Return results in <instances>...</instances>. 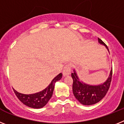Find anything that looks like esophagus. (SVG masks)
I'll list each match as a JSON object with an SVG mask.
<instances>
[{"instance_id":"34e87169","label":"esophagus","mask_w":124,"mask_h":124,"mask_svg":"<svg viewBox=\"0 0 124 124\" xmlns=\"http://www.w3.org/2000/svg\"><path fill=\"white\" fill-rule=\"evenodd\" d=\"M71 72V65L70 64H67L65 65L64 68H63L62 73L64 76L69 75Z\"/></svg>"}]
</instances>
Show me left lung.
<instances>
[{
  "mask_svg": "<svg viewBox=\"0 0 124 124\" xmlns=\"http://www.w3.org/2000/svg\"><path fill=\"white\" fill-rule=\"evenodd\" d=\"M98 40L100 44L104 45L108 49L106 44L101 39L98 38ZM71 76L73 78L72 90L75 97L83 105H93L101 101L109 89L112 76V69L107 81L99 85H89L82 82L78 79L75 70L74 73H72Z\"/></svg>",
  "mask_w": 124,
  "mask_h": 124,
  "instance_id": "obj_1",
  "label": "left lung"
}]
</instances>
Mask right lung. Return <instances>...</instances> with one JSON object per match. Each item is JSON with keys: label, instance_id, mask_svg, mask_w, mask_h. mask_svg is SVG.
<instances>
[{"label": "right lung", "instance_id": "1", "mask_svg": "<svg viewBox=\"0 0 124 124\" xmlns=\"http://www.w3.org/2000/svg\"><path fill=\"white\" fill-rule=\"evenodd\" d=\"M62 76V73H60L54 78L50 85L46 89L38 93L27 95L19 93L14 89L13 90L17 98L24 105L34 108H42L47 104V102H49L50 99L52 97L54 89L55 83L58 80H61Z\"/></svg>", "mask_w": 124, "mask_h": 124}]
</instances>
